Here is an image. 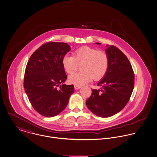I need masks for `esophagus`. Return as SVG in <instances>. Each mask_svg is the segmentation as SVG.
Segmentation results:
<instances>
[{"mask_svg":"<svg viewBox=\"0 0 157 157\" xmlns=\"http://www.w3.org/2000/svg\"><path fill=\"white\" fill-rule=\"evenodd\" d=\"M74 87H75V90H79V89L81 88V86H76V85H75V86H74Z\"/></svg>","mask_w":157,"mask_h":157,"instance_id":"1","label":"esophagus"}]
</instances>
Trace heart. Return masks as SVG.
I'll return each mask as SVG.
<instances>
[{"label":"heart","instance_id":"b5f03b06","mask_svg":"<svg viewBox=\"0 0 157 157\" xmlns=\"http://www.w3.org/2000/svg\"><path fill=\"white\" fill-rule=\"evenodd\" d=\"M62 64L65 71L73 73L81 66V71L71 75L69 81L76 86H83L90 82L101 79L109 66V59L106 53L88 46L81 47L73 53V56H64Z\"/></svg>","mask_w":157,"mask_h":157}]
</instances>
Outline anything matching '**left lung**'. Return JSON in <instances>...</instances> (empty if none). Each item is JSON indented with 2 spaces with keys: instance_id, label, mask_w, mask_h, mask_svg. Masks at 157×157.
I'll use <instances>...</instances> for the list:
<instances>
[{
  "instance_id": "obj_1",
  "label": "left lung",
  "mask_w": 157,
  "mask_h": 157,
  "mask_svg": "<svg viewBox=\"0 0 157 157\" xmlns=\"http://www.w3.org/2000/svg\"><path fill=\"white\" fill-rule=\"evenodd\" d=\"M100 45L101 43H96ZM109 66L98 82L100 90L93 89L86 101L87 108L95 115L109 117L119 113L128 102L134 87V74L126 55L118 48L106 45Z\"/></svg>"
}]
</instances>
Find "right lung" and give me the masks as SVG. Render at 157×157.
Returning a JSON list of instances; mask_svg holds the SVG:
<instances>
[{
	"instance_id": "add662e5",
	"label": "right lung",
	"mask_w": 157,
	"mask_h": 157,
	"mask_svg": "<svg viewBox=\"0 0 157 157\" xmlns=\"http://www.w3.org/2000/svg\"><path fill=\"white\" fill-rule=\"evenodd\" d=\"M70 50L67 43L49 42L35 51L28 62L25 93L35 111L43 116L52 117L62 112L74 93L73 85L64 84L67 77L62 64Z\"/></svg>"
}]
</instances>
